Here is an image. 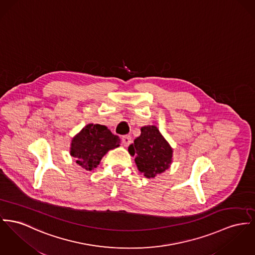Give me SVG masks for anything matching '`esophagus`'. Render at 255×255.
<instances>
[{"instance_id": "1", "label": "esophagus", "mask_w": 255, "mask_h": 255, "mask_svg": "<svg viewBox=\"0 0 255 255\" xmlns=\"http://www.w3.org/2000/svg\"><path fill=\"white\" fill-rule=\"evenodd\" d=\"M132 140H131V136L130 135H124L122 137V143L125 147H128L131 144Z\"/></svg>"}]
</instances>
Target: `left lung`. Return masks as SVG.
Here are the masks:
<instances>
[{
  "mask_svg": "<svg viewBox=\"0 0 255 255\" xmlns=\"http://www.w3.org/2000/svg\"><path fill=\"white\" fill-rule=\"evenodd\" d=\"M138 170L147 178H154L170 167L173 150L155 126L141 128V134L129 145Z\"/></svg>",
  "mask_w": 255,
  "mask_h": 255,
  "instance_id": "8db88e82",
  "label": "left lung"
}]
</instances>
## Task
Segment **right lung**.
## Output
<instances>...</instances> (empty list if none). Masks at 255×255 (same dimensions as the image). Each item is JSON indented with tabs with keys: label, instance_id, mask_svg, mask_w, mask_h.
<instances>
[{
	"label": "right lung",
	"instance_id": "add662e5",
	"mask_svg": "<svg viewBox=\"0 0 255 255\" xmlns=\"http://www.w3.org/2000/svg\"><path fill=\"white\" fill-rule=\"evenodd\" d=\"M120 141L105 126L89 124L72 138L70 154L82 168L91 171L98 167L105 153L119 147Z\"/></svg>",
	"mask_w": 255,
	"mask_h": 255
}]
</instances>
